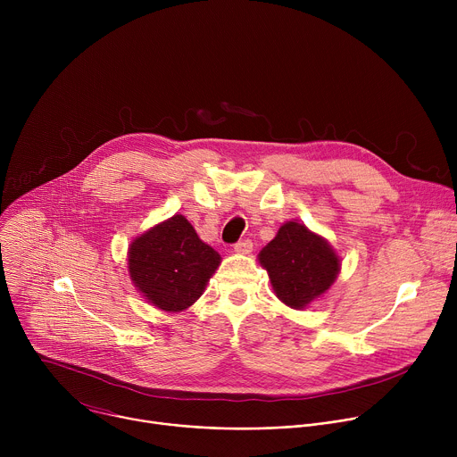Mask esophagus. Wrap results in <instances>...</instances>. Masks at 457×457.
Returning <instances> with one entry per match:
<instances>
[{"label": "esophagus", "mask_w": 457, "mask_h": 457, "mask_svg": "<svg viewBox=\"0 0 457 457\" xmlns=\"http://www.w3.org/2000/svg\"><path fill=\"white\" fill-rule=\"evenodd\" d=\"M233 249H235V253H238V254H249V253L253 251V242H251V240H240V242H237V244L233 245Z\"/></svg>", "instance_id": "esophagus-1"}]
</instances>
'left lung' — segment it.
Segmentation results:
<instances>
[{"label":"left lung","instance_id":"left-lung-1","mask_svg":"<svg viewBox=\"0 0 457 457\" xmlns=\"http://www.w3.org/2000/svg\"><path fill=\"white\" fill-rule=\"evenodd\" d=\"M258 262L268 271L278 300L293 309L320 298L335 284L342 266L331 244L298 222L282 224L258 253Z\"/></svg>","mask_w":457,"mask_h":457}]
</instances>
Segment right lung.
I'll return each instance as SVG.
<instances>
[{"label":"right lung","instance_id":"obj_1","mask_svg":"<svg viewBox=\"0 0 457 457\" xmlns=\"http://www.w3.org/2000/svg\"><path fill=\"white\" fill-rule=\"evenodd\" d=\"M220 264L182 215L154 226L128 247V273L143 296L166 312L193 305Z\"/></svg>","mask_w":457,"mask_h":457}]
</instances>
